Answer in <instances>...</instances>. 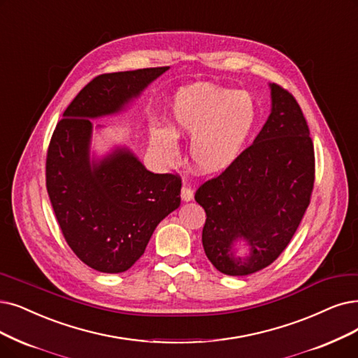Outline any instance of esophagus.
I'll list each match as a JSON object with an SVG mask.
<instances>
[{
	"instance_id": "esophagus-1",
	"label": "esophagus",
	"mask_w": 358,
	"mask_h": 358,
	"mask_svg": "<svg viewBox=\"0 0 358 358\" xmlns=\"http://www.w3.org/2000/svg\"><path fill=\"white\" fill-rule=\"evenodd\" d=\"M180 196L183 201H191V199L194 198V189L191 188V185L185 182L182 185V189H180Z\"/></svg>"
}]
</instances>
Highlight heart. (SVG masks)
Wrapping results in <instances>:
<instances>
[{"label":"heart","mask_w":358,"mask_h":358,"mask_svg":"<svg viewBox=\"0 0 358 358\" xmlns=\"http://www.w3.org/2000/svg\"><path fill=\"white\" fill-rule=\"evenodd\" d=\"M255 119L257 107L251 94L195 83L175 95L169 129L151 127V148L163 162H173L179 152L176 136H192L189 152L195 167L203 173H216L238 159Z\"/></svg>","instance_id":"b5f03b06"}]
</instances>
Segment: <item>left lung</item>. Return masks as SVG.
<instances>
[{
	"label": "left lung",
	"instance_id": "obj_1",
	"mask_svg": "<svg viewBox=\"0 0 358 358\" xmlns=\"http://www.w3.org/2000/svg\"><path fill=\"white\" fill-rule=\"evenodd\" d=\"M271 113L252 144L195 192L206 211L207 259L229 276H245L273 263L288 247L310 204L314 147L301 107L278 83L270 85ZM245 238L252 252L233 255Z\"/></svg>",
	"mask_w": 358,
	"mask_h": 358
}]
</instances>
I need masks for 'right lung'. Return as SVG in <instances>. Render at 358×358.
<instances>
[{"mask_svg":"<svg viewBox=\"0 0 358 358\" xmlns=\"http://www.w3.org/2000/svg\"><path fill=\"white\" fill-rule=\"evenodd\" d=\"M167 69L94 78L50 141L45 178L55 219L71 251L103 273H122L144 254L157 224L179 207L182 179L152 173L126 148L91 163V119L120 111Z\"/></svg>","mask_w":358,"mask_h":358,"instance_id":"1","label":"right lung"}]
</instances>
